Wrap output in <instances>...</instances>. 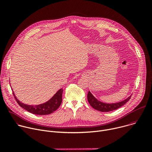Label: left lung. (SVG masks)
Segmentation results:
<instances>
[{
	"instance_id": "left-lung-1",
	"label": "left lung",
	"mask_w": 152,
	"mask_h": 152,
	"mask_svg": "<svg viewBox=\"0 0 152 152\" xmlns=\"http://www.w3.org/2000/svg\"><path fill=\"white\" fill-rule=\"evenodd\" d=\"M131 97V96H129L128 98L124 100L123 101L116 103L110 104L100 102L93 96V95L90 92V91H88V93L87 94V99L90 104L94 108V109L101 112H110L117 110L118 108L120 107L121 106H123L125 103H126L130 100Z\"/></svg>"
}]
</instances>
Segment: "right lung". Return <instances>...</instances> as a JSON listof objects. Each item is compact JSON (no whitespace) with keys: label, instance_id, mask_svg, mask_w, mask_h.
<instances>
[{"label":"right lung","instance_id":"1","mask_svg":"<svg viewBox=\"0 0 152 152\" xmlns=\"http://www.w3.org/2000/svg\"><path fill=\"white\" fill-rule=\"evenodd\" d=\"M63 90L62 88L58 90L56 93L47 102L38 105H28L24 104L20 102L15 96L14 93V96L15 99L17 103L23 109L26 110L28 112L35 115H48L55 112L59 107L62 103V95Z\"/></svg>","mask_w":152,"mask_h":152}]
</instances>
